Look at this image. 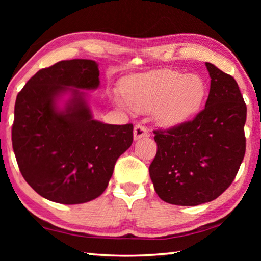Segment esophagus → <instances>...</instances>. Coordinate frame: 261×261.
<instances>
[{
	"instance_id": "obj_1",
	"label": "esophagus",
	"mask_w": 261,
	"mask_h": 261,
	"mask_svg": "<svg viewBox=\"0 0 261 261\" xmlns=\"http://www.w3.org/2000/svg\"><path fill=\"white\" fill-rule=\"evenodd\" d=\"M149 131L147 127H145L141 124H137L134 129V138L135 140H138L140 138H144V137H148Z\"/></svg>"
}]
</instances>
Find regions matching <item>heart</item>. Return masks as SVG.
<instances>
[{"mask_svg": "<svg viewBox=\"0 0 261 261\" xmlns=\"http://www.w3.org/2000/svg\"><path fill=\"white\" fill-rule=\"evenodd\" d=\"M122 96L113 101L121 108L139 113L155 110V120L162 126H176L198 113L206 95L204 79L198 74H185L176 70L132 77L123 85Z\"/></svg>", "mask_w": 261, "mask_h": 261, "instance_id": "obj_1", "label": "heart"}]
</instances>
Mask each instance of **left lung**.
Here are the masks:
<instances>
[{"label": "left lung", "mask_w": 261, "mask_h": 261, "mask_svg": "<svg viewBox=\"0 0 261 261\" xmlns=\"http://www.w3.org/2000/svg\"><path fill=\"white\" fill-rule=\"evenodd\" d=\"M211 88L205 108L192 121L154 130L156 155L149 176L168 204L197 206L222 194L245 154L246 105L230 74L206 62Z\"/></svg>", "instance_id": "left-lung-1"}]
</instances>
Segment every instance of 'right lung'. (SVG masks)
I'll list each match as a JSON object with an SVG mask.
<instances>
[{
	"label": "right lung",
	"mask_w": 261,
	"mask_h": 261,
	"mask_svg": "<svg viewBox=\"0 0 261 261\" xmlns=\"http://www.w3.org/2000/svg\"><path fill=\"white\" fill-rule=\"evenodd\" d=\"M98 63L57 62L39 70L16 99L12 147L35 192L64 205L95 199L108 187L117 159L131 146L134 125L93 120L85 92L99 87ZM70 93L61 110L57 101Z\"/></svg>",
	"instance_id": "obj_1"
}]
</instances>
